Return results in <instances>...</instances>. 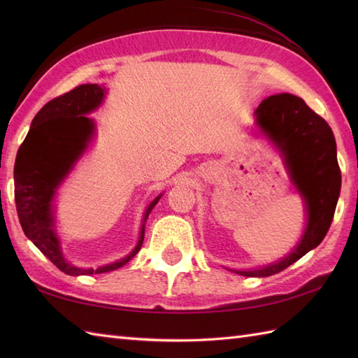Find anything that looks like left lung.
<instances>
[{
	"label": "left lung",
	"instance_id": "8db88e82",
	"mask_svg": "<svg viewBox=\"0 0 358 358\" xmlns=\"http://www.w3.org/2000/svg\"><path fill=\"white\" fill-rule=\"evenodd\" d=\"M255 117L260 131L285 157L308 212L305 234L291 254L264 268L234 271L245 277H269L289 268L323 241L336 212L341 172L329 124L301 98L291 94L268 96L257 108Z\"/></svg>",
	"mask_w": 358,
	"mask_h": 358
}]
</instances>
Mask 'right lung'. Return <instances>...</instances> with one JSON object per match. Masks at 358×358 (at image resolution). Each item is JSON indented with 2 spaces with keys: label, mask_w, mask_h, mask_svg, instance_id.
I'll use <instances>...</instances> for the list:
<instances>
[{
  "label": "right lung",
  "mask_w": 358,
  "mask_h": 358,
  "mask_svg": "<svg viewBox=\"0 0 358 358\" xmlns=\"http://www.w3.org/2000/svg\"><path fill=\"white\" fill-rule=\"evenodd\" d=\"M104 95L106 87L81 85L44 104L35 115L15 162V204L22 231L67 275H92L124 266L141 249L144 223L162 196H157L144 212L140 238L131 254L98 269H81L66 262L55 232L52 201L58 186L92 140L95 124L86 113L95 110Z\"/></svg>",
  "instance_id": "right-lung-1"
}]
</instances>
